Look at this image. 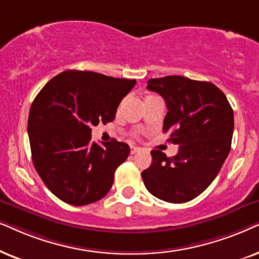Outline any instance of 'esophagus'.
<instances>
[{
  "mask_svg": "<svg viewBox=\"0 0 259 259\" xmlns=\"http://www.w3.org/2000/svg\"><path fill=\"white\" fill-rule=\"evenodd\" d=\"M140 151H141V148H139V147L130 148V154H136V153H140Z\"/></svg>",
  "mask_w": 259,
  "mask_h": 259,
  "instance_id": "obj_1",
  "label": "esophagus"
}]
</instances>
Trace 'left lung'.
Returning a JSON list of instances; mask_svg holds the SVG:
<instances>
[{
    "label": "left lung",
    "instance_id": "left-lung-1",
    "mask_svg": "<svg viewBox=\"0 0 259 259\" xmlns=\"http://www.w3.org/2000/svg\"><path fill=\"white\" fill-rule=\"evenodd\" d=\"M147 89L163 97V132H170L169 141L180 147L173 157L151 150L153 163L142 171L144 186L163 201L187 202L212 184L230 153L233 110L208 81L167 75L149 79Z\"/></svg>",
    "mask_w": 259,
    "mask_h": 259
}]
</instances>
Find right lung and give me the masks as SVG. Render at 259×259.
Segmentation results:
<instances>
[{
  "label": "right lung",
  "instance_id": "1",
  "mask_svg": "<svg viewBox=\"0 0 259 259\" xmlns=\"http://www.w3.org/2000/svg\"><path fill=\"white\" fill-rule=\"evenodd\" d=\"M135 79L68 70L52 78L32 103L28 136L34 167L53 194L84 206L110 191L130 154L126 143L91 141L92 126L112 122Z\"/></svg>",
  "mask_w": 259,
  "mask_h": 259
}]
</instances>
